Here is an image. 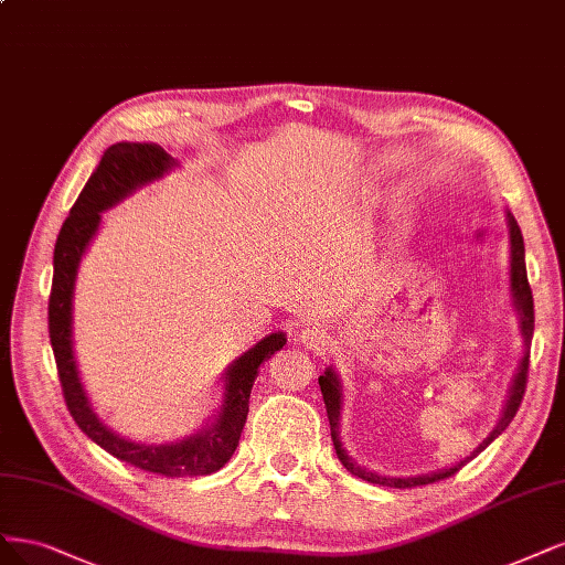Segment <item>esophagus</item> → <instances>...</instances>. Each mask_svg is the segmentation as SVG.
<instances>
[{
	"mask_svg": "<svg viewBox=\"0 0 565 565\" xmlns=\"http://www.w3.org/2000/svg\"><path fill=\"white\" fill-rule=\"evenodd\" d=\"M297 341L310 350H324L329 345V334L327 329H322L320 324L313 327H306L297 334Z\"/></svg>",
	"mask_w": 565,
	"mask_h": 565,
	"instance_id": "1",
	"label": "esophagus"
}]
</instances>
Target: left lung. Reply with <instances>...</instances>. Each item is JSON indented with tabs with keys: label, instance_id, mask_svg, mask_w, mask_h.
<instances>
[{
	"label": "left lung",
	"instance_id": "8db88e82",
	"mask_svg": "<svg viewBox=\"0 0 565 565\" xmlns=\"http://www.w3.org/2000/svg\"><path fill=\"white\" fill-rule=\"evenodd\" d=\"M508 228H510V297L512 306L519 316V332L523 339V355L519 360V369L510 383L508 399H504L502 414L495 423L493 430L483 437V441L477 446V449L468 456L458 460L451 468H444L437 472H427V475H416V477H387L379 475L374 470H366L362 465H358L353 458L348 456L343 449L339 430H341V412H343V385L339 374L332 366H327V372L318 379L322 399L327 406V416H329V427H332V441L339 460L343 462V468L369 483H379V486H391V489H414V486H425V483H435L439 479H446L456 475L465 462L472 460L477 454H481L486 446H489L498 435H502L504 427L512 423V418L519 412V404L523 399V393H526V379H529V358H531V339H533V327H535V313H533V295H531V285H529V274H526V249H523V236L516 220L512 217V212H508Z\"/></svg>",
	"mask_w": 565,
	"mask_h": 565
}]
</instances>
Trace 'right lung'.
<instances>
[{
  "label": "right lung",
  "instance_id": "obj_1",
  "mask_svg": "<svg viewBox=\"0 0 565 565\" xmlns=\"http://www.w3.org/2000/svg\"><path fill=\"white\" fill-rule=\"evenodd\" d=\"M170 153L153 142H116L100 159L86 182L79 199L72 205L70 217L57 233L53 249V285L49 297V337L61 376L67 408L82 433L97 446L124 462L145 472L163 477H203L224 468L233 456L249 412V393L259 366L287 343L285 332L264 337L224 372V399L217 414L207 418L199 433L168 444L132 441L100 420L86 395L74 358V285L79 264L103 222V212L121 203L132 191L161 180L178 168Z\"/></svg>",
  "mask_w": 565,
  "mask_h": 565
}]
</instances>
